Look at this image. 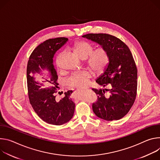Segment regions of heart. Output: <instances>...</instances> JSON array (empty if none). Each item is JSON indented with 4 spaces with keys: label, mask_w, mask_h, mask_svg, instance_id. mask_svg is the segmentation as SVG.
Masks as SVG:
<instances>
[{
    "label": "heart",
    "mask_w": 160,
    "mask_h": 160,
    "mask_svg": "<svg viewBox=\"0 0 160 160\" xmlns=\"http://www.w3.org/2000/svg\"><path fill=\"white\" fill-rule=\"evenodd\" d=\"M72 49L75 54L81 59H86V64L95 73H101L108 66L109 56L108 51L103 48H99L94 51L93 46L85 41H78L74 42ZM57 65L60 67L58 59ZM91 74L88 71L78 72L71 75L66 80L67 85L83 89L89 82Z\"/></svg>",
    "instance_id": "heart-1"
}]
</instances>
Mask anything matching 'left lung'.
I'll return each instance as SVG.
<instances>
[{
    "mask_svg": "<svg viewBox=\"0 0 160 160\" xmlns=\"http://www.w3.org/2000/svg\"><path fill=\"white\" fill-rule=\"evenodd\" d=\"M108 51L109 62L96 82L110 89H92L98 100L93 103L95 115L106 121L125 116L135 102L137 88V70L128 47L119 39L106 33H88L82 36ZM109 93L105 94V91Z\"/></svg>",
    "mask_w": 160,
    "mask_h": 160,
    "instance_id": "1",
    "label": "left lung"
}]
</instances>
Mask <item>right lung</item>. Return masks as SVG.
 <instances>
[{
    "label": "right lung",
    "instance_id": "right-lung-1",
    "mask_svg": "<svg viewBox=\"0 0 160 160\" xmlns=\"http://www.w3.org/2000/svg\"><path fill=\"white\" fill-rule=\"evenodd\" d=\"M68 40L66 38L46 40L33 51L27 64L30 103L42 120L53 125H62L68 122L74 113L75 103L70 98L72 90L65 92V97L60 100L56 98L58 84L53 57ZM38 75L43 76L39 79L41 82L36 78Z\"/></svg>",
    "mask_w": 160,
    "mask_h": 160
}]
</instances>
